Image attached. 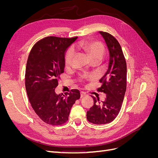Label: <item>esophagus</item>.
I'll return each mask as SVG.
<instances>
[{
    "label": "esophagus",
    "instance_id": "obj_1",
    "mask_svg": "<svg viewBox=\"0 0 158 158\" xmlns=\"http://www.w3.org/2000/svg\"><path fill=\"white\" fill-rule=\"evenodd\" d=\"M87 95V94L84 92H80V96L81 98H84V97H85Z\"/></svg>",
    "mask_w": 158,
    "mask_h": 158
}]
</instances>
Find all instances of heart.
Returning <instances> with one entry per match:
<instances>
[{"instance_id": "b5f03b06", "label": "heart", "mask_w": 158, "mask_h": 158, "mask_svg": "<svg viewBox=\"0 0 158 158\" xmlns=\"http://www.w3.org/2000/svg\"><path fill=\"white\" fill-rule=\"evenodd\" d=\"M76 50H81L88 53L92 60H102L105 53V47L101 42L97 41H80L74 46ZM75 55L74 50L70 47L64 55V64L66 67H70ZM84 76H82L84 78Z\"/></svg>"}]
</instances>
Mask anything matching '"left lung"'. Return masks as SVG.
Instances as JSON below:
<instances>
[{"mask_svg": "<svg viewBox=\"0 0 158 158\" xmlns=\"http://www.w3.org/2000/svg\"><path fill=\"white\" fill-rule=\"evenodd\" d=\"M106 41L109 52L108 70L99 80L102 84L98 92L106 94L103 102H99L93 95L94 106L87 111L89 123L104 125L117 117L122 107L127 89V63L121 47L118 41L107 32L99 31Z\"/></svg>", "mask_w": 158, "mask_h": 158, "instance_id": "1", "label": "left lung"}]
</instances>
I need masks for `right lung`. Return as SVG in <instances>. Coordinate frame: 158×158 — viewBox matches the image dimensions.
Listing matches in <instances>:
<instances>
[{
  "instance_id": "obj_1",
  "label": "right lung",
  "mask_w": 158,
  "mask_h": 158,
  "mask_svg": "<svg viewBox=\"0 0 158 158\" xmlns=\"http://www.w3.org/2000/svg\"><path fill=\"white\" fill-rule=\"evenodd\" d=\"M77 39L46 37L33 45L27 61L25 85L31 106L41 120L51 125H61L69 120L70 109L80 98L78 89L56 94L60 74L64 73V55Z\"/></svg>"
}]
</instances>
